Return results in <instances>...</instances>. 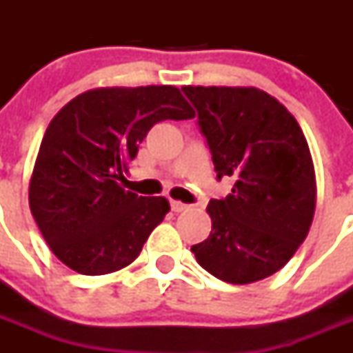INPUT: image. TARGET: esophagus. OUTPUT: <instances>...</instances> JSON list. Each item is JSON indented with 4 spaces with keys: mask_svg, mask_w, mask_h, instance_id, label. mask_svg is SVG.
Segmentation results:
<instances>
[{
    "mask_svg": "<svg viewBox=\"0 0 353 353\" xmlns=\"http://www.w3.org/2000/svg\"><path fill=\"white\" fill-rule=\"evenodd\" d=\"M187 208H189V205L182 203V201H174V199H171V210L176 212V214H179V212L187 210Z\"/></svg>",
    "mask_w": 353,
    "mask_h": 353,
    "instance_id": "34e87169",
    "label": "esophagus"
}]
</instances>
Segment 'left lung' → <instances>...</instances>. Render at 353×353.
Returning a JSON list of instances; mask_svg holds the SVG:
<instances>
[{"label":"left lung","instance_id":"1","mask_svg":"<svg viewBox=\"0 0 353 353\" xmlns=\"http://www.w3.org/2000/svg\"><path fill=\"white\" fill-rule=\"evenodd\" d=\"M198 109L217 179L232 194L210 199L212 232L192 245L198 263L232 285L283 269L310 233L316 176L301 125L281 102L254 86H182Z\"/></svg>","mask_w":353,"mask_h":353}]
</instances>
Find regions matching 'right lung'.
Returning <instances> with one entry per match:
<instances>
[{
  "label": "right lung",
  "instance_id": "right-lung-1",
  "mask_svg": "<svg viewBox=\"0 0 353 353\" xmlns=\"http://www.w3.org/2000/svg\"><path fill=\"white\" fill-rule=\"evenodd\" d=\"M194 114L168 84L88 90L56 113L40 143L28 199L61 263L102 276L139 256L170 201L125 191L120 180L155 123Z\"/></svg>",
  "mask_w": 353,
  "mask_h": 353
}]
</instances>
